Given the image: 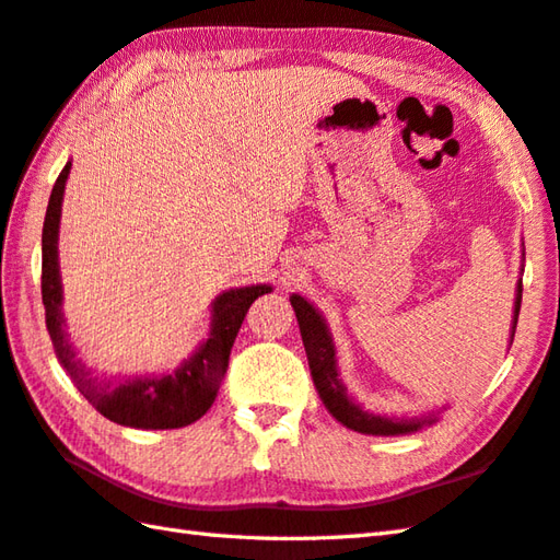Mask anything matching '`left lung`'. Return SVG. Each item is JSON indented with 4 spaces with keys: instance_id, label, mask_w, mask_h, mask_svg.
<instances>
[{
    "instance_id": "left-lung-1",
    "label": "left lung",
    "mask_w": 560,
    "mask_h": 560,
    "mask_svg": "<svg viewBox=\"0 0 560 560\" xmlns=\"http://www.w3.org/2000/svg\"><path fill=\"white\" fill-rule=\"evenodd\" d=\"M291 305L295 311V317H299L303 347L307 353V363H311V375H313V383L317 387V395H319V399H323L327 411L335 416L339 423L351 428V431L365 433V435H407L413 431H421L423 425L435 423V419H438L435 413L421 416V419H395V416H380V413H371V411L361 409L359 404H355L347 395V387H343V383L339 380L337 349H335V341H331L325 317L319 315L315 307L299 293L291 295ZM520 305H522V281L517 283V293H515L513 331H510V343H513V337H515Z\"/></svg>"
}]
</instances>
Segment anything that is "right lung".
<instances>
[{
	"mask_svg": "<svg viewBox=\"0 0 560 560\" xmlns=\"http://www.w3.org/2000/svg\"><path fill=\"white\" fill-rule=\"evenodd\" d=\"M69 171L71 163H67L57 177L43 223L40 287L45 325L47 331H50L57 361L62 363L71 383L77 385L81 395L105 419L129 428H144V431H163V428H183L195 423L211 409L213 399H217L225 368H229L233 341L237 337V329L243 325L245 313L259 295L271 293V287L269 283H257V287L223 291L211 303L209 339L187 361H183L175 373L117 380V383H110V380L103 383V380L93 377L89 368L77 359V351L69 343L62 313V279H59L57 261V235Z\"/></svg>",
	"mask_w": 560,
	"mask_h": 560,
	"instance_id": "1",
	"label": "right lung"
}]
</instances>
